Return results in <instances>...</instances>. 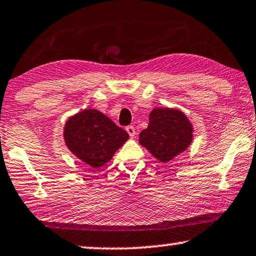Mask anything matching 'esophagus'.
<instances>
[{"instance_id": "34e87169", "label": "esophagus", "mask_w": 256, "mask_h": 256, "mask_svg": "<svg viewBox=\"0 0 256 256\" xmlns=\"http://www.w3.org/2000/svg\"><path fill=\"white\" fill-rule=\"evenodd\" d=\"M126 131H128V136H130L131 138H134V136H136V128L132 125L128 126V128H126Z\"/></svg>"}]
</instances>
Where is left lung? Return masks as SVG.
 I'll return each instance as SVG.
<instances>
[{
  "label": "left lung",
  "instance_id": "1",
  "mask_svg": "<svg viewBox=\"0 0 256 256\" xmlns=\"http://www.w3.org/2000/svg\"><path fill=\"white\" fill-rule=\"evenodd\" d=\"M148 128L139 134V144L160 162H168L192 144L193 125L178 108H154Z\"/></svg>",
  "mask_w": 256,
  "mask_h": 256
}]
</instances>
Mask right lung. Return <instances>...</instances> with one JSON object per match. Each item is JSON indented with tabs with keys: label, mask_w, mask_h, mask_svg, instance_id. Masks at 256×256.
<instances>
[{
	"label": "right lung",
	"mask_w": 256,
	"mask_h": 256,
	"mask_svg": "<svg viewBox=\"0 0 256 256\" xmlns=\"http://www.w3.org/2000/svg\"><path fill=\"white\" fill-rule=\"evenodd\" d=\"M63 137L74 156L92 168H100L128 140V134L100 111L85 108L66 122Z\"/></svg>",
	"instance_id": "right-lung-1"
}]
</instances>
